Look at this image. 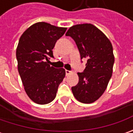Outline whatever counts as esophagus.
<instances>
[{
    "mask_svg": "<svg viewBox=\"0 0 133 133\" xmlns=\"http://www.w3.org/2000/svg\"><path fill=\"white\" fill-rule=\"evenodd\" d=\"M71 73V71H69V70H67V69H66V75H68L69 74Z\"/></svg>",
    "mask_w": 133,
    "mask_h": 133,
    "instance_id": "obj_1",
    "label": "esophagus"
}]
</instances>
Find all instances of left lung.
Here are the masks:
<instances>
[{"label":"left lung","mask_w":133,"mask_h":133,"mask_svg":"<svg viewBox=\"0 0 133 133\" xmlns=\"http://www.w3.org/2000/svg\"><path fill=\"white\" fill-rule=\"evenodd\" d=\"M66 35L75 41L81 58L87 59L84 72H78V84L72 87L73 95L81 103H93L104 92L112 77L115 61L112 44L91 23L72 26Z\"/></svg>","instance_id":"left-lung-1"}]
</instances>
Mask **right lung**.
Returning a JSON list of instances; mask_svg holds the SVG:
<instances>
[{"instance_id": "1", "label": "right lung", "mask_w": 133, "mask_h": 133, "mask_svg": "<svg viewBox=\"0 0 133 133\" xmlns=\"http://www.w3.org/2000/svg\"><path fill=\"white\" fill-rule=\"evenodd\" d=\"M65 27L46 22L29 26L21 36L16 49L18 69L25 92L36 104H46L52 101L66 72L49 64L53 58L56 41L64 35Z\"/></svg>"}]
</instances>
